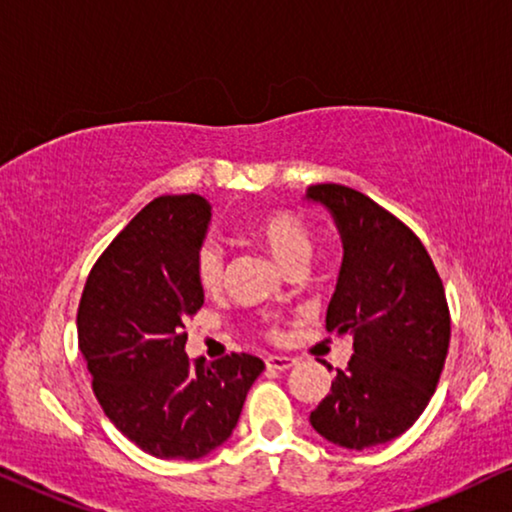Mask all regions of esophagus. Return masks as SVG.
<instances>
[{
    "label": "esophagus",
    "mask_w": 512,
    "mask_h": 512,
    "mask_svg": "<svg viewBox=\"0 0 512 512\" xmlns=\"http://www.w3.org/2000/svg\"><path fill=\"white\" fill-rule=\"evenodd\" d=\"M265 366L272 368V370H289L296 366V359H291V356H279V354H272L265 359Z\"/></svg>",
    "instance_id": "obj_1"
}]
</instances>
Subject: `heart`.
<instances>
[{
  "label": "heart",
  "mask_w": 512,
  "mask_h": 512,
  "mask_svg": "<svg viewBox=\"0 0 512 512\" xmlns=\"http://www.w3.org/2000/svg\"><path fill=\"white\" fill-rule=\"evenodd\" d=\"M249 233L284 265L296 270L312 256V233L291 209H268L249 221ZM195 279L205 293H216L226 279V258L216 244L207 242L195 256Z\"/></svg>",
  "instance_id": "heart-1"
}]
</instances>
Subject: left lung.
I'll list each match as a JSON object with an SVG mask.
<instances>
[{
  "label": "left lung",
  "instance_id": "left-lung-1",
  "mask_svg": "<svg viewBox=\"0 0 512 512\" xmlns=\"http://www.w3.org/2000/svg\"><path fill=\"white\" fill-rule=\"evenodd\" d=\"M331 209L345 261L326 314L328 333L354 335V354L310 412L314 431L347 450L389 443L429 405L450 347V307L429 251L361 191L307 188Z\"/></svg>",
  "mask_w": 512,
  "mask_h": 512
}]
</instances>
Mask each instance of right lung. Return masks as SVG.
Listing matches in <instances>:
<instances>
[{
	"instance_id": "1",
	"label": "right lung",
	"mask_w": 512,
	"mask_h": 512,
	"mask_svg": "<svg viewBox=\"0 0 512 512\" xmlns=\"http://www.w3.org/2000/svg\"><path fill=\"white\" fill-rule=\"evenodd\" d=\"M195 193L160 195L118 233L83 286L76 333L95 398L125 438L160 459H200L233 433L263 361L186 356L205 303L195 256L209 223Z\"/></svg>"
}]
</instances>
